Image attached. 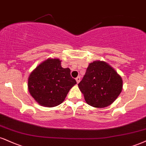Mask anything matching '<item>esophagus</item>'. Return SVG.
Wrapping results in <instances>:
<instances>
[{"label":"esophagus","mask_w":146,"mask_h":146,"mask_svg":"<svg viewBox=\"0 0 146 146\" xmlns=\"http://www.w3.org/2000/svg\"><path fill=\"white\" fill-rule=\"evenodd\" d=\"M76 82L77 83H79V82L80 81V76H78L77 78H76Z\"/></svg>","instance_id":"34e87169"}]
</instances>
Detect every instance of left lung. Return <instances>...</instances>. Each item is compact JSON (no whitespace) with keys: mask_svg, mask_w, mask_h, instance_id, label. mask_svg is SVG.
I'll use <instances>...</instances> for the list:
<instances>
[{"mask_svg":"<svg viewBox=\"0 0 146 146\" xmlns=\"http://www.w3.org/2000/svg\"><path fill=\"white\" fill-rule=\"evenodd\" d=\"M78 87L89 105L101 108L118 98L123 89V80L107 63L95 61L89 65Z\"/></svg>","mask_w":146,"mask_h":146,"instance_id":"8db88e82","label":"left lung"}]
</instances>
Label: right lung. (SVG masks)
Wrapping results in <instances>:
<instances>
[{
  "mask_svg": "<svg viewBox=\"0 0 146 146\" xmlns=\"http://www.w3.org/2000/svg\"><path fill=\"white\" fill-rule=\"evenodd\" d=\"M76 83L70 68H63L59 59H48L30 74L28 89L40 105L51 108L62 104Z\"/></svg>",
  "mask_w": 146,
  "mask_h": 146,
  "instance_id": "right-lung-1",
  "label": "right lung"
}]
</instances>
